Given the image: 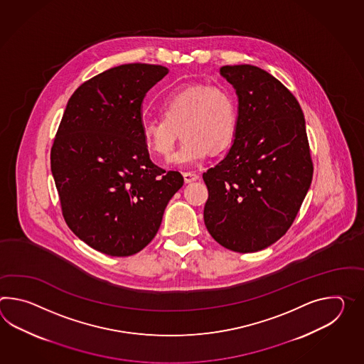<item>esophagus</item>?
I'll use <instances>...</instances> for the list:
<instances>
[{
	"instance_id": "obj_1",
	"label": "esophagus",
	"mask_w": 364,
	"mask_h": 364,
	"mask_svg": "<svg viewBox=\"0 0 364 364\" xmlns=\"http://www.w3.org/2000/svg\"><path fill=\"white\" fill-rule=\"evenodd\" d=\"M183 176H184V180H186V184H189V183H193V181H197L200 176L197 175V173H194V172H184L183 173Z\"/></svg>"
}]
</instances>
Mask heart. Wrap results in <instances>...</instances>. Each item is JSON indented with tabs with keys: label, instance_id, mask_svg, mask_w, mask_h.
I'll return each instance as SVG.
<instances>
[{
	"label": "heart",
	"instance_id": "b5f03b06",
	"mask_svg": "<svg viewBox=\"0 0 364 364\" xmlns=\"http://www.w3.org/2000/svg\"><path fill=\"white\" fill-rule=\"evenodd\" d=\"M159 109L162 116L141 122V141L150 153L168 159L181 132L184 142L171 159L178 166H196L225 151L237 133V97L222 85L180 86L163 97Z\"/></svg>",
	"mask_w": 364,
	"mask_h": 364
}]
</instances>
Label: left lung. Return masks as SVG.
Wrapping results in <instances>:
<instances>
[{
  "label": "left lung",
  "mask_w": 364,
  "mask_h": 364,
  "mask_svg": "<svg viewBox=\"0 0 364 364\" xmlns=\"http://www.w3.org/2000/svg\"><path fill=\"white\" fill-rule=\"evenodd\" d=\"M219 72L236 90L239 125L226 158L202 175L203 220L227 250L261 251L287 232L312 181L304 114L289 89L257 66Z\"/></svg>",
  "instance_id": "left-lung-1"
}]
</instances>
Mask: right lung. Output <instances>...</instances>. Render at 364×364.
I'll list each match as a JSON object with an SVG mask.
<instances>
[{"instance_id":"right-lung-1","label":"right lung","mask_w":364,"mask_h":364,"mask_svg":"<svg viewBox=\"0 0 364 364\" xmlns=\"http://www.w3.org/2000/svg\"><path fill=\"white\" fill-rule=\"evenodd\" d=\"M167 74L150 64L97 74L74 91L57 130L50 170L65 222L108 256L142 251L184 184L178 171L155 166L141 141L144 97Z\"/></svg>"}]
</instances>
